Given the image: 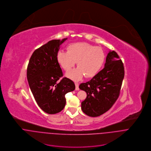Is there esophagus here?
<instances>
[{
    "instance_id": "1",
    "label": "esophagus",
    "mask_w": 151,
    "mask_h": 151,
    "mask_svg": "<svg viewBox=\"0 0 151 151\" xmlns=\"http://www.w3.org/2000/svg\"><path fill=\"white\" fill-rule=\"evenodd\" d=\"M75 85H76V90H79V87H78L79 84H78V83H77V82H76V83H75Z\"/></svg>"
}]
</instances>
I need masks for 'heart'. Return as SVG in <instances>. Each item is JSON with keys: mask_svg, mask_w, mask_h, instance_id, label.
<instances>
[{"mask_svg": "<svg viewBox=\"0 0 151 151\" xmlns=\"http://www.w3.org/2000/svg\"><path fill=\"white\" fill-rule=\"evenodd\" d=\"M67 51L58 52L57 61L65 71H70L77 62L78 67L67 74V77L76 80L81 79L84 76L87 78L95 76L101 70L105 58L101 47L86 42L70 44Z\"/></svg>", "mask_w": 151, "mask_h": 151, "instance_id": "heart-1", "label": "heart"}]
</instances>
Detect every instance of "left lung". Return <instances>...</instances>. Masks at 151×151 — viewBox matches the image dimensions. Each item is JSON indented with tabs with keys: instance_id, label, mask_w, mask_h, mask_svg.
<instances>
[{
	"instance_id": "obj_1",
	"label": "left lung",
	"mask_w": 151,
	"mask_h": 151,
	"mask_svg": "<svg viewBox=\"0 0 151 151\" xmlns=\"http://www.w3.org/2000/svg\"><path fill=\"white\" fill-rule=\"evenodd\" d=\"M124 68L117 53L109 51L105 67L90 81L81 83L79 88L87 93L81 102V109L90 116H98L108 111L119 97Z\"/></svg>"
}]
</instances>
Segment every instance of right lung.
<instances>
[{
    "label": "right lung",
    "instance_id": "1",
    "mask_svg": "<svg viewBox=\"0 0 151 151\" xmlns=\"http://www.w3.org/2000/svg\"><path fill=\"white\" fill-rule=\"evenodd\" d=\"M67 38L52 40L33 53L27 67V77L31 91L39 106L49 114L61 112L65 107L66 93L73 91L75 84L64 77L56 55Z\"/></svg>",
    "mask_w": 151,
    "mask_h": 151
}]
</instances>
